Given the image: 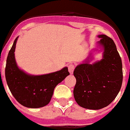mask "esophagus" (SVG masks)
<instances>
[{"label":"esophagus","instance_id":"obj_1","mask_svg":"<svg viewBox=\"0 0 130 130\" xmlns=\"http://www.w3.org/2000/svg\"><path fill=\"white\" fill-rule=\"evenodd\" d=\"M68 71L70 74H72L74 72V70L75 68V64H73V63H70L68 65Z\"/></svg>","mask_w":130,"mask_h":130}]
</instances>
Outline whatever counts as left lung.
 I'll use <instances>...</instances> for the list:
<instances>
[{"label":"left lung","mask_w":130,"mask_h":130,"mask_svg":"<svg viewBox=\"0 0 130 130\" xmlns=\"http://www.w3.org/2000/svg\"><path fill=\"white\" fill-rule=\"evenodd\" d=\"M99 45L103 47V58L89 64L87 59L74 71L76 80L74 96L80 106L89 109L105 107L116 99L121 89L123 71L121 57L113 40L99 35Z\"/></svg>","instance_id":"8db88e82"}]
</instances>
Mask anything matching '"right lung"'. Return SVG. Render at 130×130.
<instances>
[{"label": "right lung", "mask_w": 130, "mask_h": 130, "mask_svg": "<svg viewBox=\"0 0 130 130\" xmlns=\"http://www.w3.org/2000/svg\"><path fill=\"white\" fill-rule=\"evenodd\" d=\"M18 37L7 56L5 77L10 91L21 105L29 108H39L48 104L55 87L70 74L67 67L43 75H31L19 69L14 58Z\"/></svg>", "instance_id": "add662e5"}]
</instances>
